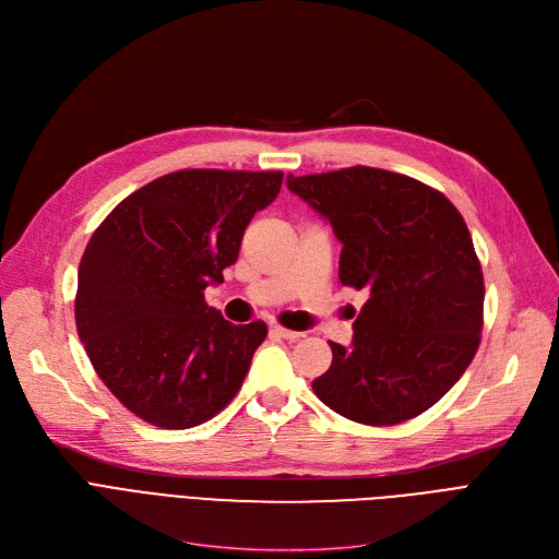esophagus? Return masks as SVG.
Returning a JSON list of instances; mask_svg holds the SVG:
<instances>
[{"instance_id":"34e87169","label":"esophagus","mask_w":559,"mask_h":559,"mask_svg":"<svg viewBox=\"0 0 559 559\" xmlns=\"http://www.w3.org/2000/svg\"><path fill=\"white\" fill-rule=\"evenodd\" d=\"M272 333H274V335H278V337H283V340H289V342H295V340L304 337V333H299V331H289V329H283V326H278V324H274V326H272Z\"/></svg>"}]
</instances>
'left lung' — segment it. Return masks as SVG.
I'll list each match as a JSON object with an SVG mask.
<instances>
[{"label": "left lung", "instance_id": "8db88e82", "mask_svg": "<svg viewBox=\"0 0 559 559\" xmlns=\"http://www.w3.org/2000/svg\"><path fill=\"white\" fill-rule=\"evenodd\" d=\"M289 192L342 242V285L369 289L354 342H331L312 380L337 415L394 426L442 399L472 365L483 331L480 260L455 205L409 176L376 167L287 176Z\"/></svg>", "mask_w": 559, "mask_h": 559}]
</instances>
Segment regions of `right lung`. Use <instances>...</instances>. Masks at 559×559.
Returning a JSON list of instances; mask_svg holds the SVG:
<instances>
[{
	"mask_svg": "<svg viewBox=\"0 0 559 559\" xmlns=\"http://www.w3.org/2000/svg\"><path fill=\"white\" fill-rule=\"evenodd\" d=\"M283 171L181 169L129 194L79 264L76 331L97 376L146 424L183 430L240 392L264 321L235 326L203 299L238 260Z\"/></svg>",
	"mask_w": 559,
	"mask_h": 559,
	"instance_id": "1",
	"label": "right lung"
}]
</instances>
